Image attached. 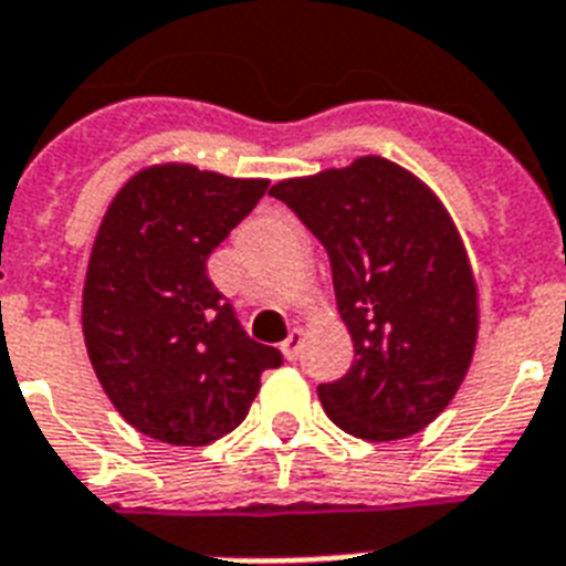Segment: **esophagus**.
<instances>
[{
  "label": "esophagus",
  "mask_w": 566,
  "mask_h": 566,
  "mask_svg": "<svg viewBox=\"0 0 566 566\" xmlns=\"http://www.w3.org/2000/svg\"><path fill=\"white\" fill-rule=\"evenodd\" d=\"M301 347H303V329H292V333H289V338L280 344V353H283L289 361H294V358L301 356Z\"/></svg>",
  "instance_id": "1"
}]
</instances>
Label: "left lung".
Segmentation results:
<instances>
[{"mask_svg": "<svg viewBox=\"0 0 566 566\" xmlns=\"http://www.w3.org/2000/svg\"><path fill=\"white\" fill-rule=\"evenodd\" d=\"M333 265L353 367L317 387L326 417L367 442L405 440L448 408L478 344V283L454 219L381 156L277 181Z\"/></svg>", "mask_w": 566, "mask_h": 566, "instance_id": "left-lung-1", "label": "left lung"}]
</instances>
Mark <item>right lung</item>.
<instances>
[{
    "label": "right lung",
    "mask_w": 566,
    "mask_h": 566,
    "mask_svg": "<svg viewBox=\"0 0 566 566\" xmlns=\"http://www.w3.org/2000/svg\"><path fill=\"white\" fill-rule=\"evenodd\" d=\"M265 179L193 165L144 167L115 193L83 283L88 361L120 417L167 446H208L249 417L274 347L245 335L208 277V256Z\"/></svg>",
    "instance_id": "1"
}]
</instances>
